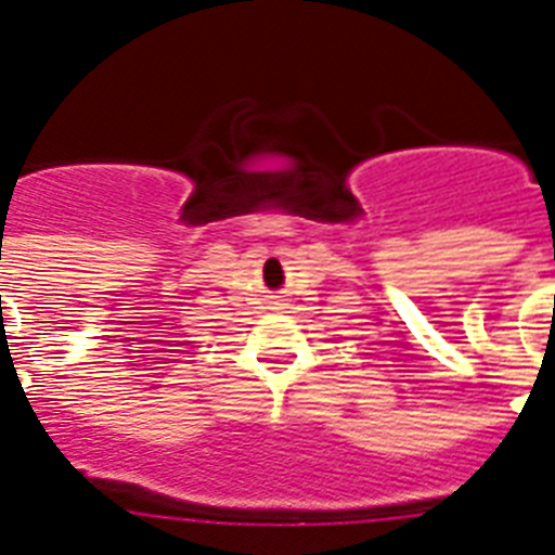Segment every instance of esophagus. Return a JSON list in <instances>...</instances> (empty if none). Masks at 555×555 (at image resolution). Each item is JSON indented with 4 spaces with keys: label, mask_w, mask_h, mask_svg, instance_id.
Listing matches in <instances>:
<instances>
[{
    "label": "esophagus",
    "mask_w": 555,
    "mask_h": 555,
    "mask_svg": "<svg viewBox=\"0 0 555 555\" xmlns=\"http://www.w3.org/2000/svg\"><path fill=\"white\" fill-rule=\"evenodd\" d=\"M272 306H274V308H281V306H283V302H272Z\"/></svg>",
    "instance_id": "34e87169"
}]
</instances>
